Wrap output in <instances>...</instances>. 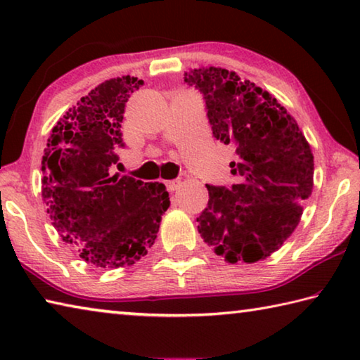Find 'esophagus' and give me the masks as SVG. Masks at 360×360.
I'll return each instance as SVG.
<instances>
[{
    "mask_svg": "<svg viewBox=\"0 0 360 360\" xmlns=\"http://www.w3.org/2000/svg\"><path fill=\"white\" fill-rule=\"evenodd\" d=\"M165 186L169 192H174L178 191V188L181 187V181L179 179H172V181H165Z\"/></svg>",
    "mask_w": 360,
    "mask_h": 360,
    "instance_id": "34e87169",
    "label": "esophagus"
}]
</instances>
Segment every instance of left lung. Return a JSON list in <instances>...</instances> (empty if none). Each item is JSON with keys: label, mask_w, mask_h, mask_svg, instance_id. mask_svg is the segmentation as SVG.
Instances as JSON below:
<instances>
[{"label": "left lung", "mask_w": 360, "mask_h": 360, "mask_svg": "<svg viewBox=\"0 0 360 360\" xmlns=\"http://www.w3.org/2000/svg\"><path fill=\"white\" fill-rule=\"evenodd\" d=\"M184 82L203 95L212 136L235 148L238 162L230 168L241 178L230 188L206 184L198 233L230 264H254L278 251L300 222L313 192L311 149L275 96L236 72L191 70Z\"/></svg>", "instance_id": "obj_1"}]
</instances>
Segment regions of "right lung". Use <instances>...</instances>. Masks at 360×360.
<instances>
[{"label":"right lung","mask_w":360,"mask_h":360,"mask_svg":"<svg viewBox=\"0 0 360 360\" xmlns=\"http://www.w3.org/2000/svg\"><path fill=\"white\" fill-rule=\"evenodd\" d=\"M144 82L109 79L57 122L42 155L47 214L79 257L100 268L133 265L148 254L169 206L162 182L111 176L124 148L125 103Z\"/></svg>","instance_id":"add662e5"}]
</instances>
